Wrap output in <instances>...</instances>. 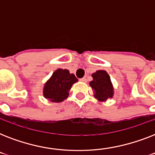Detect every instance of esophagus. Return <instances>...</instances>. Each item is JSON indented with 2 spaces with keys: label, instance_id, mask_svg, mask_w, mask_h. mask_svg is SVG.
I'll list each match as a JSON object with an SVG mask.
<instances>
[{
  "label": "esophagus",
  "instance_id": "1",
  "mask_svg": "<svg viewBox=\"0 0 155 155\" xmlns=\"http://www.w3.org/2000/svg\"><path fill=\"white\" fill-rule=\"evenodd\" d=\"M80 81H81V82H84V83L87 82V79H86V78H85V77L81 78V79H80Z\"/></svg>",
  "mask_w": 155,
  "mask_h": 155
}]
</instances>
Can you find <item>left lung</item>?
Instances as JSON below:
<instances>
[{
	"mask_svg": "<svg viewBox=\"0 0 155 155\" xmlns=\"http://www.w3.org/2000/svg\"><path fill=\"white\" fill-rule=\"evenodd\" d=\"M93 80L90 82V86L94 90L95 97L100 101L112 98L113 89L110 81V77L105 71H97L92 75Z\"/></svg>",
	"mask_w": 155,
	"mask_h": 155,
	"instance_id": "left-lung-1",
	"label": "left lung"
}]
</instances>
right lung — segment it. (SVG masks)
<instances>
[{"label": "right lung", "mask_w": 155, "mask_h": 155, "mask_svg": "<svg viewBox=\"0 0 155 155\" xmlns=\"http://www.w3.org/2000/svg\"><path fill=\"white\" fill-rule=\"evenodd\" d=\"M77 81L75 75L70 74L68 70L58 69L45 84L43 95L52 102L63 101L68 97L73 84Z\"/></svg>", "instance_id": "right-lung-1"}]
</instances>
